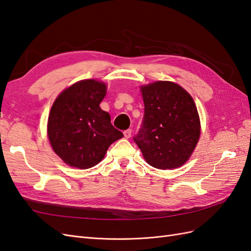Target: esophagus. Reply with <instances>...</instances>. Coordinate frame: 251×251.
<instances>
[{
    "instance_id": "1",
    "label": "esophagus",
    "mask_w": 251,
    "mask_h": 251,
    "mask_svg": "<svg viewBox=\"0 0 251 251\" xmlns=\"http://www.w3.org/2000/svg\"><path fill=\"white\" fill-rule=\"evenodd\" d=\"M124 135H125V137H126V139L131 138V136H132V130H126V131H125V132H124Z\"/></svg>"
}]
</instances>
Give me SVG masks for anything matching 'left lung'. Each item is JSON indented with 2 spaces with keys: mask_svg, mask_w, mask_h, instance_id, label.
Instances as JSON below:
<instances>
[{
  "mask_svg": "<svg viewBox=\"0 0 251 251\" xmlns=\"http://www.w3.org/2000/svg\"><path fill=\"white\" fill-rule=\"evenodd\" d=\"M144 103L142 128L134 138L150 165L174 170L185 164L197 147L201 124L185 89L169 80L140 86Z\"/></svg>",
  "mask_w": 251,
  "mask_h": 251,
  "instance_id": "obj_1",
  "label": "left lung"
}]
</instances>
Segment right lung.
Here are the masks:
<instances>
[{
    "label": "right lung",
    "mask_w": 251,
    "mask_h": 251,
    "mask_svg": "<svg viewBox=\"0 0 251 251\" xmlns=\"http://www.w3.org/2000/svg\"><path fill=\"white\" fill-rule=\"evenodd\" d=\"M105 94L103 81L82 79L63 90L52 104L48 139L53 151L71 168H93L111 144L124 137L111 125L110 114L100 107Z\"/></svg>",
    "instance_id": "right-lung-1"
}]
</instances>
